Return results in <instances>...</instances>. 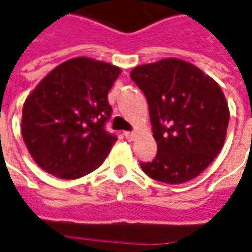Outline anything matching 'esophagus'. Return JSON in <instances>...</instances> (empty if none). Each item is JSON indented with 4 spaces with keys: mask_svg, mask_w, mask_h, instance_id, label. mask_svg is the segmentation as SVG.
<instances>
[{
    "mask_svg": "<svg viewBox=\"0 0 252 252\" xmlns=\"http://www.w3.org/2000/svg\"><path fill=\"white\" fill-rule=\"evenodd\" d=\"M124 136H126L128 140H133V138H135V132H133V131H126V132H124Z\"/></svg>",
    "mask_w": 252,
    "mask_h": 252,
    "instance_id": "1",
    "label": "esophagus"
}]
</instances>
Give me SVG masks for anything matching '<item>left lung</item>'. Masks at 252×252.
I'll return each mask as SVG.
<instances>
[{"mask_svg":"<svg viewBox=\"0 0 252 252\" xmlns=\"http://www.w3.org/2000/svg\"><path fill=\"white\" fill-rule=\"evenodd\" d=\"M131 78L146 96L157 142L155 160L140 162L143 172L171 185L200 175L226 136L229 109L220 85L181 59L138 66Z\"/></svg>","mask_w":252,"mask_h":252,"instance_id":"left-lung-1","label":"left lung"}]
</instances>
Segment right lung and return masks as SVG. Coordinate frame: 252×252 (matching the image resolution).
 <instances>
[{"label":"right lung","instance_id":"1","mask_svg":"<svg viewBox=\"0 0 252 252\" xmlns=\"http://www.w3.org/2000/svg\"><path fill=\"white\" fill-rule=\"evenodd\" d=\"M121 70L88 58L55 67L26 99L22 135L48 174L77 179L104 161L114 133L106 131L113 109L107 94Z\"/></svg>","mask_w":252,"mask_h":252}]
</instances>
